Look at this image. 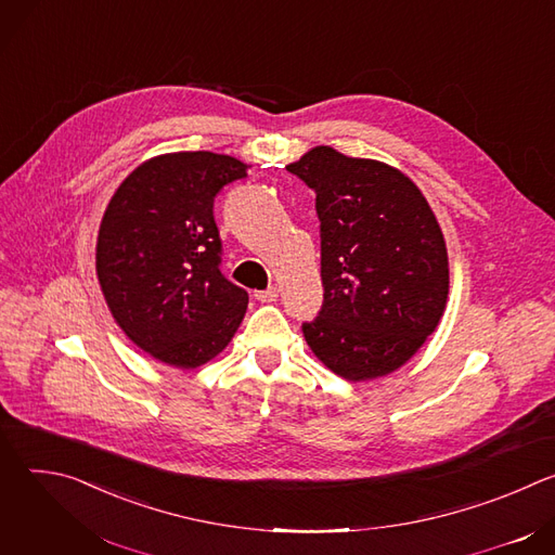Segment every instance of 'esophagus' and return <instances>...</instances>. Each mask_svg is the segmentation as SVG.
I'll return each instance as SVG.
<instances>
[{
	"mask_svg": "<svg viewBox=\"0 0 555 555\" xmlns=\"http://www.w3.org/2000/svg\"><path fill=\"white\" fill-rule=\"evenodd\" d=\"M255 298L261 300V302H274V300L279 298V287L272 285V287H268V289H261V292L255 294Z\"/></svg>",
	"mask_w": 555,
	"mask_h": 555,
	"instance_id": "1",
	"label": "esophagus"
}]
</instances>
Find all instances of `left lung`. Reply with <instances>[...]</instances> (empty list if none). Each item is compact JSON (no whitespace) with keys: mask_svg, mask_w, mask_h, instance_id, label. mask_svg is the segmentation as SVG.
<instances>
[{"mask_svg":"<svg viewBox=\"0 0 555 555\" xmlns=\"http://www.w3.org/2000/svg\"><path fill=\"white\" fill-rule=\"evenodd\" d=\"M315 191L323 307L302 336L330 371L366 382L404 366L437 330L450 270L417 184L386 163L313 146L287 165Z\"/></svg>","mask_w":555,"mask_h":555,"instance_id":"1","label":"left lung"}]
</instances>
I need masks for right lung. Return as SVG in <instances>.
<instances>
[{
    "instance_id": "right-lung-1",
    "label": "right lung",
    "mask_w": 555,
    "mask_h": 555,
    "mask_svg": "<svg viewBox=\"0 0 555 555\" xmlns=\"http://www.w3.org/2000/svg\"><path fill=\"white\" fill-rule=\"evenodd\" d=\"M248 165L212 151L149 157L112 195L96 240V276L125 336L151 358L197 369L240 330L248 292L219 272V189Z\"/></svg>"
}]
</instances>
